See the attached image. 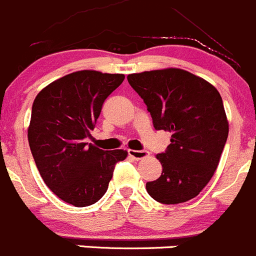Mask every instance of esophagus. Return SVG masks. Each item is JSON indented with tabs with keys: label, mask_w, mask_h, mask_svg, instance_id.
I'll return each instance as SVG.
<instances>
[{
	"label": "esophagus",
	"mask_w": 256,
	"mask_h": 256,
	"mask_svg": "<svg viewBox=\"0 0 256 256\" xmlns=\"http://www.w3.org/2000/svg\"><path fill=\"white\" fill-rule=\"evenodd\" d=\"M128 155L136 160H140V159H144V158L149 156V152L146 150H132L128 149Z\"/></svg>",
	"instance_id": "34e87169"
}]
</instances>
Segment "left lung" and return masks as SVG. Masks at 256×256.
Wrapping results in <instances>:
<instances>
[{
  "mask_svg": "<svg viewBox=\"0 0 256 256\" xmlns=\"http://www.w3.org/2000/svg\"><path fill=\"white\" fill-rule=\"evenodd\" d=\"M144 100L156 130L172 132L158 154L162 176L146 190L164 204H183L207 186L218 166L228 136V121L218 90L184 69L166 68L128 76Z\"/></svg>",
  "mask_w": 256,
  "mask_h": 256,
  "instance_id": "1",
  "label": "left lung"
}]
</instances>
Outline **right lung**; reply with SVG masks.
I'll return each mask as SVG.
<instances>
[{
	"label": "right lung",
	"instance_id": "right-lung-1",
	"mask_svg": "<svg viewBox=\"0 0 256 256\" xmlns=\"http://www.w3.org/2000/svg\"><path fill=\"white\" fill-rule=\"evenodd\" d=\"M124 74L78 70L42 88L32 104L28 139L40 176L60 200L76 207L96 204L108 188L114 166L128 152L84 142L104 100Z\"/></svg>",
	"mask_w": 256,
	"mask_h": 256
}]
</instances>
